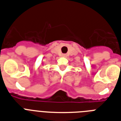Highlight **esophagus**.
Segmentation results:
<instances>
[{
  "label": "esophagus",
  "mask_w": 121,
  "mask_h": 121,
  "mask_svg": "<svg viewBox=\"0 0 121 121\" xmlns=\"http://www.w3.org/2000/svg\"><path fill=\"white\" fill-rule=\"evenodd\" d=\"M63 56H65V55H63Z\"/></svg>",
  "instance_id": "obj_1"
}]
</instances>
